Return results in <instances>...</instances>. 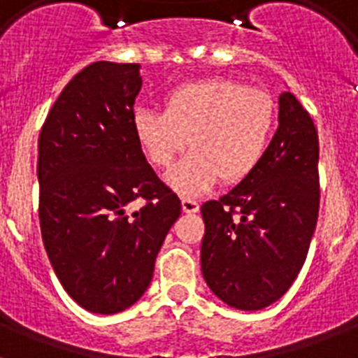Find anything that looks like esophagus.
<instances>
[{"instance_id": "esophagus-1", "label": "esophagus", "mask_w": 358, "mask_h": 358, "mask_svg": "<svg viewBox=\"0 0 358 358\" xmlns=\"http://www.w3.org/2000/svg\"><path fill=\"white\" fill-rule=\"evenodd\" d=\"M182 210L184 213H196L199 212V202L193 199H182Z\"/></svg>"}]
</instances>
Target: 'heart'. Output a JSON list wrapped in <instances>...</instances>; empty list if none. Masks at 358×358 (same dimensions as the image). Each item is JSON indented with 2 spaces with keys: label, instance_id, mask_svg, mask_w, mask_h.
Here are the masks:
<instances>
[{
  "label": "heart",
  "instance_id": "b5f03b06",
  "mask_svg": "<svg viewBox=\"0 0 358 358\" xmlns=\"http://www.w3.org/2000/svg\"><path fill=\"white\" fill-rule=\"evenodd\" d=\"M131 124L154 167L167 169L187 141L191 152L165 180L180 195L196 196L221 178L239 184L260 167L277 128V103L266 91L213 78L174 87L163 113L137 109Z\"/></svg>",
  "mask_w": 358,
  "mask_h": 358
}]
</instances>
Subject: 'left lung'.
<instances>
[{
    "mask_svg": "<svg viewBox=\"0 0 358 358\" xmlns=\"http://www.w3.org/2000/svg\"><path fill=\"white\" fill-rule=\"evenodd\" d=\"M317 159L310 115L282 92L277 134L260 167L219 201L202 204V277L232 308H266L299 275L320 212Z\"/></svg>",
    "mask_w": 358,
    "mask_h": 358,
    "instance_id": "1",
    "label": "left lung"
}]
</instances>
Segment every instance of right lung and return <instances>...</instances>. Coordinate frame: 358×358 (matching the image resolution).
I'll use <instances>...</instances> for the list:
<instances>
[{"label": "right lung", "mask_w": 358, "mask_h": 358, "mask_svg": "<svg viewBox=\"0 0 358 358\" xmlns=\"http://www.w3.org/2000/svg\"><path fill=\"white\" fill-rule=\"evenodd\" d=\"M139 69L85 66L59 94L38 137L42 241L66 294L94 314H117L141 299L182 212L135 139ZM137 198L143 208L128 213Z\"/></svg>", "instance_id": "add662e5"}]
</instances>
